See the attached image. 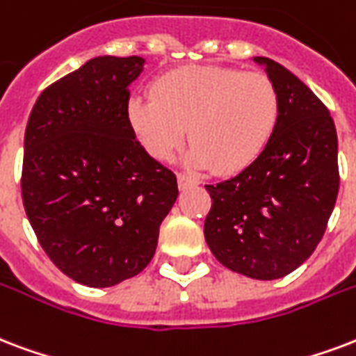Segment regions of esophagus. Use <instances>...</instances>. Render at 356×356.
<instances>
[{
    "mask_svg": "<svg viewBox=\"0 0 356 356\" xmlns=\"http://www.w3.org/2000/svg\"><path fill=\"white\" fill-rule=\"evenodd\" d=\"M177 183H179V188H186V186L197 184L200 181H197L196 177H192V175H186V173H179Z\"/></svg>",
    "mask_w": 356,
    "mask_h": 356,
    "instance_id": "1",
    "label": "esophagus"
}]
</instances>
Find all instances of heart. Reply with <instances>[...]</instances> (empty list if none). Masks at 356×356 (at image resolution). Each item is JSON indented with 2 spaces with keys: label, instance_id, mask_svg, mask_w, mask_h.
Segmentation results:
<instances>
[{
  "label": "heart",
  "instance_id": "obj_1",
  "mask_svg": "<svg viewBox=\"0 0 356 356\" xmlns=\"http://www.w3.org/2000/svg\"><path fill=\"white\" fill-rule=\"evenodd\" d=\"M153 99L132 97L127 121L153 159L170 160L190 134L188 162L235 173L265 151L280 118V95L265 72L190 65L159 76Z\"/></svg>",
  "mask_w": 356,
  "mask_h": 356
}]
</instances>
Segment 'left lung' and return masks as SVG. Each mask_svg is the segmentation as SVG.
<instances>
[{
  "mask_svg": "<svg viewBox=\"0 0 356 356\" xmlns=\"http://www.w3.org/2000/svg\"><path fill=\"white\" fill-rule=\"evenodd\" d=\"M265 67L280 95V118L256 162L235 177L205 184L213 205L205 241L233 273L276 280L314 254L334 209L338 136L330 112L312 89L268 58Z\"/></svg>",
  "mask_w": 356,
  "mask_h": 356,
  "instance_id": "obj_1",
  "label": "left lung"
}]
</instances>
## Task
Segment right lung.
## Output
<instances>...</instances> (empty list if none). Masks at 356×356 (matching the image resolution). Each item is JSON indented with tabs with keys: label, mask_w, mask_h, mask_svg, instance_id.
Listing matches in <instances>:
<instances>
[{
	"label": "right lung",
	"mask_w": 356,
	"mask_h": 356,
	"mask_svg": "<svg viewBox=\"0 0 356 356\" xmlns=\"http://www.w3.org/2000/svg\"><path fill=\"white\" fill-rule=\"evenodd\" d=\"M145 59H89L35 102L24 138L22 200L51 263L78 284L110 287L142 273L177 200V177L127 121Z\"/></svg>",
	"instance_id": "obj_1"
}]
</instances>
